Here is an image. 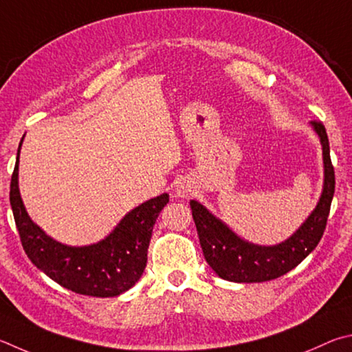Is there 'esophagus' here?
Wrapping results in <instances>:
<instances>
[{"label":"esophagus","mask_w":352,"mask_h":352,"mask_svg":"<svg viewBox=\"0 0 352 352\" xmlns=\"http://www.w3.org/2000/svg\"><path fill=\"white\" fill-rule=\"evenodd\" d=\"M175 193H176V196H179V198H188L190 195H193V187L190 186L187 181L182 179L176 184Z\"/></svg>","instance_id":"34e87169"}]
</instances>
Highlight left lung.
I'll return each mask as SVG.
<instances>
[{
    "label": "left lung",
    "instance_id": "8db88e82",
    "mask_svg": "<svg viewBox=\"0 0 352 352\" xmlns=\"http://www.w3.org/2000/svg\"><path fill=\"white\" fill-rule=\"evenodd\" d=\"M311 125L323 146L324 184L320 201L300 229L276 245H256L235 235L223 221L214 218L199 202L190 201L206 261L221 278L235 283H263L275 280L297 267L317 248L326 229L332 196L336 190L334 166L329 156V140L322 122Z\"/></svg>",
    "mask_w": 352,
    "mask_h": 352
}]
</instances>
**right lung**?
Masks as SVG:
<instances>
[{
  "instance_id": "add662e5",
  "label": "right lung",
  "mask_w": 352,
  "mask_h": 352,
  "mask_svg": "<svg viewBox=\"0 0 352 352\" xmlns=\"http://www.w3.org/2000/svg\"><path fill=\"white\" fill-rule=\"evenodd\" d=\"M16 162L10 181V206L23 249L36 269L60 286L89 297H117L128 291L144 274L153 227L168 202L164 193L144 202L123 217L116 229L97 244L71 248L47 236L32 223L18 190Z\"/></svg>"
}]
</instances>
